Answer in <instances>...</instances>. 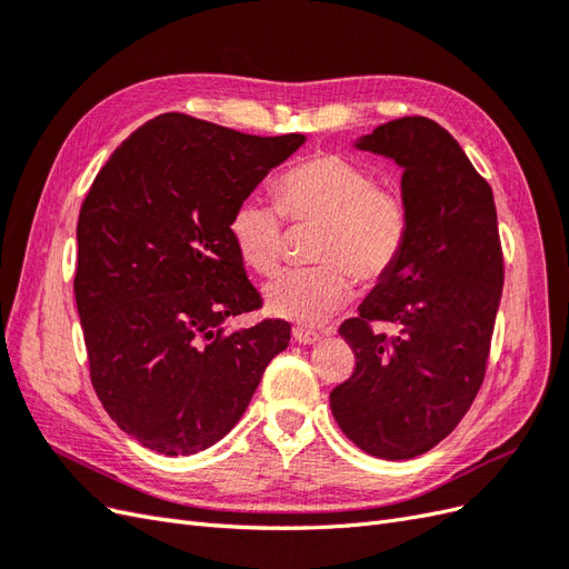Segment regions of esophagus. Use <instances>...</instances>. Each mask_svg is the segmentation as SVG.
<instances>
[{"instance_id": "1", "label": "esophagus", "mask_w": 569, "mask_h": 569, "mask_svg": "<svg viewBox=\"0 0 569 569\" xmlns=\"http://www.w3.org/2000/svg\"><path fill=\"white\" fill-rule=\"evenodd\" d=\"M295 339L299 341V343H303V347H311V343H318L320 341V335L318 332H313V330H306V327H295Z\"/></svg>"}]
</instances>
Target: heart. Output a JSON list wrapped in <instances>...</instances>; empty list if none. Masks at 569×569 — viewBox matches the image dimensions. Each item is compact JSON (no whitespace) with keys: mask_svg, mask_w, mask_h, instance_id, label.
I'll return each instance as SVG.
<instances>
[{"mask_svg":"<svg viewBox=\"0 0 569 569\" xmlns=\"http://www.w3.org/2000/svg\"><path fill=\"white\" fill-rule=\"evenodd\" d=\"M280 210L291 222H320L313 268L284 270L266 284L272 316L320 325L353 295L351 272L377 282L399 261L408 237V211L399 194L375 187V178L341 153H316L289 168L274 184ZM232 242L256 272L278 270L284 251L282 214L272 203L247 197L230 216Z\"/></svg>","mask_w":569,"mask_h":569,"instance_id":"1","label":"heart"}]
</instances>
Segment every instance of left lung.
<instances>
[{
	"label": "left lung",
	"mask_w": 569,
	"mask_h": 569,
	"mask_svg": "<svg viewBox=\"0 0 569 569\" xmlns=\"http://www.w3.org/2000/svg\"><path fill=\"white\" fill-rule=\"evenodd\" d=\"M353 147L403 170L408 237L358 318L339 327L356 370L330 406L358 449L408 460L453 432L485 380L503 291L496 203L451 132L429 118L389 120ZM372 321H391L397 335L375 333Z\"/></svg>",
	"instance_id": "8db88e82"
}]
</instances>
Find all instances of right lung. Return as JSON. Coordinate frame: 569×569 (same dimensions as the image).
I'll return each instance as SVG.
<instances>
[{"label": "right lung", "mask_w": 569, "mask_h": 569, "mask_svg": "<svg viewBox=\"0 0 569 569\" xmlns=\"http://www.w3.org/2000/svg\"><path fill=\"white\" fill-rule=\"evenodd\" d=\"M306 134L256 137L184 113L137 128L99 170L78 218L76 303L92 387L144 449L192 456L244 416L291 327L263 320L230 216Z\"/></svg>", "instance_id": "add662e5"}]
</instances>
